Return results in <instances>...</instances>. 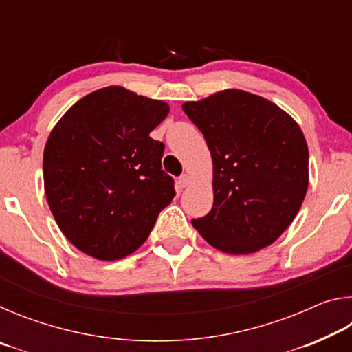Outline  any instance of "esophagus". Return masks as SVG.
Wrapping results in <instances>:
<instances>
[{
  "instance_id": "obj_1",
  "label": "esophagus",
  "mask_w": 352,
  "mask_h": 352,
  "mask_svg": "<svg viewBox=\"0 0 352 352\" xmlns=\"http://www.w3.org/2000/svg\"><path fill=\"white\" fill-rule=\"evenodd\" d=\"M189 183H190V178L186 174H183L180 178H178V188L180 189H184L186 186H189Z\"/></svg>"
}]
</instances>
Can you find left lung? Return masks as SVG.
Segmentation results:
<instances>
[{
  "mask_svg": "<svg viewBox=\"0 0 352 352\" xmlns=\"http://www.w3.org/2000/svg\"><path fill=\"white\" fill-rule=\"evenodd\" d=\"M212 158V210L192 219L214 248L250 254L294 222L309 186V151L290 115L258 94L230 90L182 105Z\"/></svg>",
  "mask_w": 352,
  "mask_h": 352,
  "instance_id": "8db88e82",
  "label": "left lung"
}]
</instances>
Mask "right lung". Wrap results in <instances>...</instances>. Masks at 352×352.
<instances>
[{
	"label": "right lung",
	"mask_w": 352,
	"mask_h": 352,
	"mask_svg": "<svg viewBox=\"0 0 352 352\" xmlns=\"http://www.w3.org/2000/svg\"><path fill=\"white\" fill-rule=\"evenodd\" d=\"M169 105L124 87H105L71 107L47 136V205L65 237L91 258L132 254L175 195L162 170L164 144L148 133Z\"/></svg>",
	"instance_id": "add662e5"
}]
</instances>
